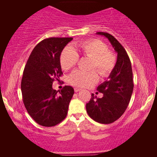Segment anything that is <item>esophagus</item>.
Listing matches in <instances>:
<instances>
[{
  "label": "esophagus",
  "mask_w": 157,
  "mask_h": 157,
  "mask_svg": "<svg viewBox=\"0 0 157 157\" xmlns=\"http://www.w3.org/2000/svg\"><path fill=\"white\" fill-rule=\"evenodd\" d=\"M74 91H75V92H79L81 91V89H79V88H75L74 89Z\"/></svg>",
  "instance_id": "esophagus-1"
}]
</instances>
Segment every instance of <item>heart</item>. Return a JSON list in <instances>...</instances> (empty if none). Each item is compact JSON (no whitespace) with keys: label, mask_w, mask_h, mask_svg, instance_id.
<instances>
[{"label":"heart","mask_w":157,"mask_h":157,"mask_svg":"<svg viewBox=\"0 0 157 157\" xmlns=\"http://www.w3.org/2000/svg\"><path fill=\"white\" fill-rule=\"evenodd\" d=\"M79 53L84 57L91 59L90 69H95L102 78L109 76L115 68L116 57L108 50L107 45L98 39L84 41L77 46ZM79 55L72 47H66L61 54L60 63L63 70L68 71L78 63ZM98 81V73L95 71H75L69 77V82L74 86L87 88Z\"/></svg>","instance_id":"heart-1"}]
</instances>
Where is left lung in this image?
<instances>
[{
	"instance_id": "1",
	"label": "left lung",
	"mask_w": 157,
	"mask_h": 157,
	"mask_svg": "<svg viewBox=\"0 0 157 157\" xmlns=\"http://www.w3.org/2000/svg\"><path fill=\"white\" fill-rule=\"evenodd\" d=\"M96 34L107 38L118 55L115 68L109 79L97 88L103 97L98 98L92 94L86 109L94 121L102 124H110L123 115L129 103L134 89L132 68L126 50L115 37L102 32Z\"/></svg>"
}]
</instances>
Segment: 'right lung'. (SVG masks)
Returning a JSON list of instances; mask_svg holds the SVG:
<instances>
[{"instance_id": "1", "label": "right lung", "mask_w": 157, "mask_h": 157, "mask_svg": "<svg viewBox=\"0 0 157 157\" xmlns=\"http://www.w3.org/2000/svg\"><path fill=\"white\" fill-rule=\"evenodd\" d=\"M72 40L71 37L44 39L34 47L26 63L21 84L23 104L40 125L55 126L67 115L73 88L65 86L57 91L52 86L55 79L59 81L62 75L60 55Z\"/></svg>"}]
</instances>
